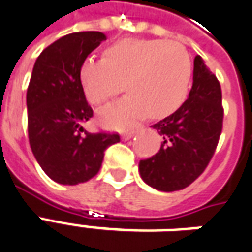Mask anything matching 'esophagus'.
<instances>
[{"label":"esophagus","mask_w":252,"mask_h":252,"mask_svg":"<svg viewBox=\"0 0 252 252\" xmlns=\"http://www.w3.org/2000/svg\"><path fill=\"white\" fill-rule=\"evenodd\" d=\"M134 134H135V131H127V133H123L122 138L123 140H130V138H131Z\"/></svg>","instance_id":"1"}]
</instances>
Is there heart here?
Returning <instances> with one entry per match:
<instances>
[{
  "mask_svg": "<svg viewBox=\"0 0 252 252\" xmlns=\"http://www.w3.org/2000/svg\"><path fill=\"white\" fill-rule=\"evenodd\" d=\"M192 63L187 50L163 39H125L110 44L104 58L89 57L80 67V83L89 103L101 106L123 89L129 96L99 114L110 129H126L145 115L167 117L189 96Z\"/></svg>",
  "mask_w": 252,
  "mask_h": 252,
  "instance_id": "b5f03b06",
  "label": "heart"
}]
</instances>
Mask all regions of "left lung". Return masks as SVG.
<instances>
[{"mask_svg":"<svg viewBox=\"0 0 252 252\" xmlns=\"http://www.w3.org/2000/svg\"><path fill=\"white\" fill-rule=\"evenodd\" d=\"M222 118L220 83L197 55L189 99L174 114L152 125L161 137V146L155 156L140 161L142 180L167 192L191 185L215 155Z\"/></svg>","mask_w":252,"mask_h":252,"instance_id":"left-lung-1","label":"left lung"}]
</instances>
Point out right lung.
<instances>
[{"label": "right lung", "instance_id": "right-lung-1", "mask_svg": "<svg viewBox=\"0 0 252 252\" xmlns=\"http://www.w3.org/2000/svg\"><path fill=\"white\" fill-rule=\"evenodd\" d=\"M103 32H74L40 53L27 89L28 138L46 175L61 185H78L99 172L104 151L121 141L117 133H88L94 117L80 83V67Z\"/></svg>", "mask_w": 252, "mask_h": 252}]
</instances>
